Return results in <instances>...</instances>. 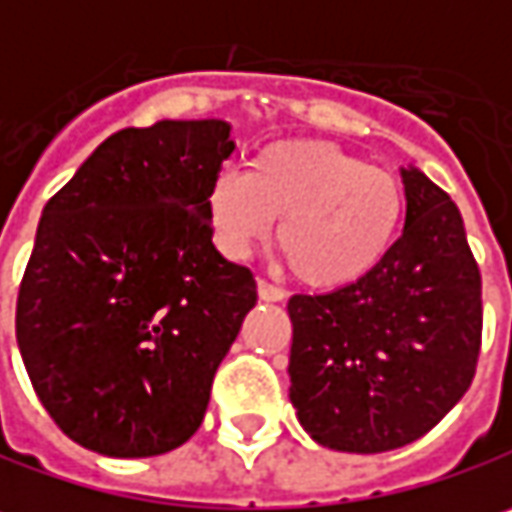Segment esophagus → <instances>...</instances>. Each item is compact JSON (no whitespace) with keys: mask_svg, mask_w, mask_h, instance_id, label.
<instances>
[{"mask_svg":"<svg viewBox=\"0 0 512 512\" xmlns=\"http://www.w3.org/2000/svg\"><path fill=\"white\" fill-rule=\"evenodd\" d=\"M257 292H260V298H263V301H284L286 298L284 286L272 284V281H266V278H260V281H257Z\"/></svg>","mask_w":512,"mask_h":512,"instance_id":"obj_1","label":"esophagus"}]
</instances>
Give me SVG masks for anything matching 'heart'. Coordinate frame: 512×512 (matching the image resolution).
Listing matches in <instances>:
<instances>
[{
    "label": "heart",
    "instance_id": "heart-1",
    "mask_svg": "<svg viewBox=\"0 0 512 512\" xmlns=\"http://www.w3.org/2000/svg\"><path fill=\"white\" fill-rule=\"evenodd\" d=\"M220 249L249 255L275 220L298 281L339 289L368 278L406 220L403 182L330 141L289 138L257 150L243 173H220L205 191Z\"/></svg>",
    "mask_w": 512,
    "mask_h": 512
}]
</instances>
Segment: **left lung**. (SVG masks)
<instances>
[{
    "mask_svg": "<svg viewBox=\"0 0 512 512\" xmlns=\"http://www.w3.org/2000/svg\"><path fill=\"white\" fill-rule=\"evenodd\" d=\"M406 226L374 272L327 295H292L289 400L336 452L374 455L423 437L472 385L481 269L452 196L403 170Z\"/></svg>",
    "mask_w": 512,
    "mask_h": 512,
    "instance_id": "left-lung-1",
    "label": "left lung"
}]
</instances>
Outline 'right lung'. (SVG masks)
<instances>
[{
	"label": "right lung",
	"mask_w": 512,
	"mask_h": 512,
	"mask_svg": "<svg viewBox=\"0 0 512 512\" xmlns=\"http://www.w3.org/2000/svg\"><path fill=\"white\" fill-rule=\"evenodd\" d=\"M226 121L109 136L43 208L16 295V345L40 403L75 443L150 458L191 440L255 307L249 266L211 243L205 191Z\"/></svg>",
	"instance_id": "1"
}]
</instances>
